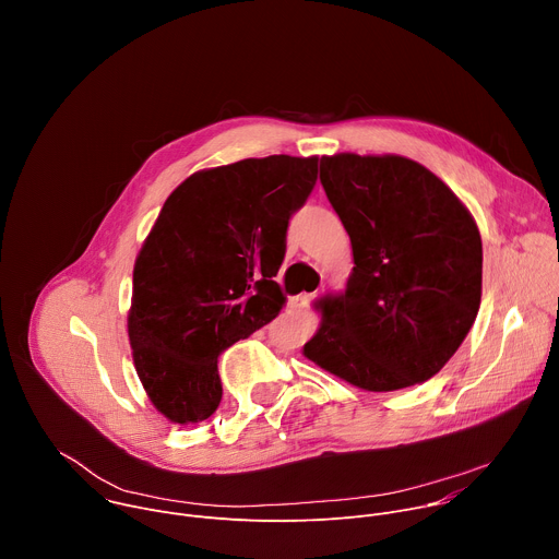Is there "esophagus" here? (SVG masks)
<instances>
[{
    "instance_id": "1",
    "label": "esophagus",
    "mask_w": 559,
    "mask_h": 559,
    "mask_svg": "<svg viewBox=\"0 0 559 559\" xmlns=\"http://www.w3.org/2000/svg\"><path fill=\"white\" fill-rule=\"evenodd\" d=\"M309 298H311L309 294H300V296H294V298H289V300H287V307H289V309H298V307H300V305H305Z\"/></svg>"
}]
</instances>
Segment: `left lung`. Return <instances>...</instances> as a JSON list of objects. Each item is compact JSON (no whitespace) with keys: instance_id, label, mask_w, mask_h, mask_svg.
I'll use <instances>...</instances> for the list:
<instances>
[{"instance_id":"left-lung-1","label":"left lung","mask_w":559,"mask_h":559,"mask_svg":"<svg viewBox=\"0 0 559 559\" xmlns=\"http://www.w3.org/2000/svg\"><path fill=\"white\" fill-rule=\"evenodd\" d=\"M321 183L354 252L345 294L321 305L302 354L367 391L436 376L483 298V238L431 170L397 154L321 158Z\"/></svg>"}]
</instances>
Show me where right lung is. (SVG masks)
Masks as SVG:
<instances>
[{
  "label": "right lung",
  "instance_id": "right-lung-1",
  "mask_svg": "<svg viewBox=\"0 0 559 559\" xmlns=\"http://www.w3.org/2000/svg\"><path fill=\"white\" fill-rule=\"evenodd\" d=\"M316 175L318 156L243 158L194 173L158 212L134 261L128 338L150 403L170 423L216 412L218 354L283 309L274 276Z\"/></svg>",
  "mask_w": 559,
  "mask_h": 559
}]
</instances>
